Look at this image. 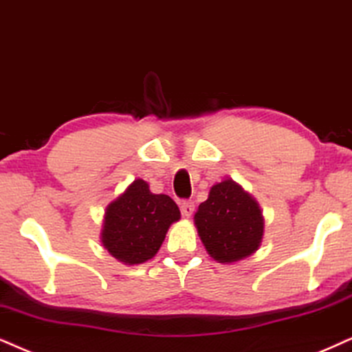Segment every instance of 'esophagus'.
Here are the masks:
<instances>
[{"instance_id":"1","label":"esophagus","mask_w":352,"mask_h":352,"mask_svg":"<svg viewBox=\"0 0 352 352\" xmlns=\"http://www.w3.org/2000/svg\"><path fill=\"white\" fill-rule=\"evenodd\" d=\"M180 211L185 217H190L195 211V203L190 201V199H185V201L180 203Z\"/></svg>"}]
</instances>
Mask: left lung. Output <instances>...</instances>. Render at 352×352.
<instances>
[{
  "label": "left lung",
  "instance_id": "8db88e82",
  "mask_svg": "<svg viewBox=\"0 0 352 352\" xmlns=\"http://www.w3.org/2000/svg\"><path fill=\"white\" fill-rule=\"evenodd\" d=\"M195 226L206 252L219 263H234L258 250L263 239L261 209L234 180H222L198 206Z\"/></svg>",
  "mask_w": 352,
  "mask_h": 352
}]
</instances>
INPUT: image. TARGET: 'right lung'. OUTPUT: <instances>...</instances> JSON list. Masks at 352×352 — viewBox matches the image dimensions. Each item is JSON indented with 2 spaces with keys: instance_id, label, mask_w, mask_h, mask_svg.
Segmentation results:
<instances>
[{
  "instance_id": "obj_1",
  "label": "right lung",
  "mask_w": 352,
  "mask_h": 352,
  "mask_svg": "<svg viewBox=\"0 0 352 352\" xmlns=\"http://www.w3.org/2000/svg\"><path fill=\"white\" fill-rule=\"evenodd\" d=\"M179 219L180 209L170 197L151 193L149 185L136 179L107 206L102 245L124 265L144 263L159 252L170 224Z\"/></svg>"
}]
</instances>
